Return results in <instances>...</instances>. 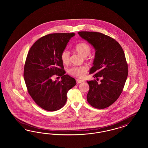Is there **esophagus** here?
I'll list each match as a JSON object with an SVG mask.
<instances>
[{"label": "esophagus", "instance_id": "34e87169", "mask_svg": "<svg viewBox=\"0 0 148 148\" xmlns=\"http://www.w3.org/2000/svg\"><path fill=\"white\" fill-rule=\"evenodd\" d=\"M76 83H77V84H80V83L83 82L84 81L81 80H80V79H76Z\"/></svg>", "mask_w": 148, "mask_h": 148}]
</instances>
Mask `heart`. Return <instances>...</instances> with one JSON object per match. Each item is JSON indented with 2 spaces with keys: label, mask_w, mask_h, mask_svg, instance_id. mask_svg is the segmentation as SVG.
<instances>
[{
  "label": "heart",
  "mask_w": 148,
  "mask_h": 148,
  "mask_svg": "<svg viewBox=\"0 0 148 148\" xmlns=\"http://www.w3.org/2000/svg\"><path fill=\"white\" fill-rule=\"evenodd\" d=\"M75 49L79 54L86 57L91 51V48L89 45L85 42H80L75 46ZM61 59L64 64H67L70 61L69 52L67 50H64L61 54ZM88 71V67L85 66L73 67L68 70V73L72 76L79 78H82L85 75Z\"/></svg>",
  "instance_id": "b5f03b06"
}]
</instances>
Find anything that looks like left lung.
<instances>
[{
    "label": "left lung",
    "mask_w": 148,
    "mask_h": 148,
    "mask_svg": "<svg viewBox=\"0 0 148 148\" xmlns=\"http://www.w3.org/2000/svg\"><path fill=\"white\" fill-rule=\"evenodd\" d=\"M95 49L93 66L90 69L95 79L87 81L90 90L87 99L90 105L103 109L114 103L123 90L128 75L125 56L119 43L110 36L100 32H78Z\"/></svg>",
    "instance_id": "obj_1"
}]
</instances>
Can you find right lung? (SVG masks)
I'll return each mask as SVG.
<instances>
[{
    "label": "right lung",
    "mask_w": 148,
    "mask_h": 148,
    "mask_svg": "<svg viewBox=\"0 0 148 148\" xmlns=\"http://www.w3.org/2000/svg\"><path fill=\"white\" fill-rule=\"evenodd\" d=\"M75 33H56L43 36L32 45L27 55L24 77L27 92L40 108L48 111L60 110L67 101L68 90L76 84L65 75L61 54ZM55 75L61 81L52 80Z\"/></svg>",
    "instance_id": "add662e5"
}]
</instances>
